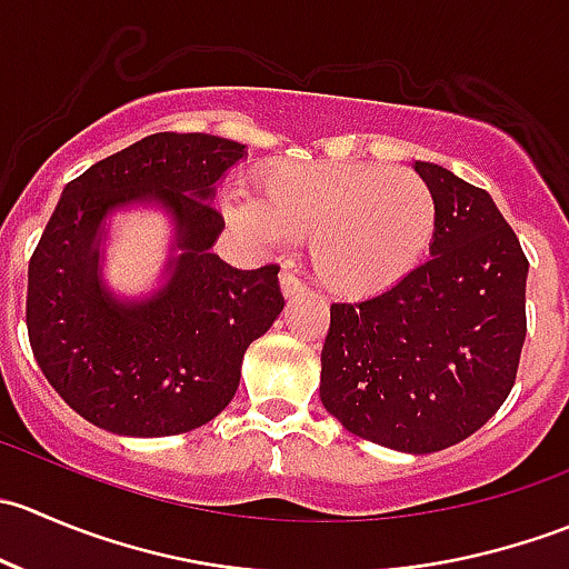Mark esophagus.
Segmentation results:
<instances>
[{
	"label": "esophagus",
	"mask_w": 569,
	"mask_h": 569,
	"mask_svg": "<svg viewBox=\"0 0 569 569\" xmlns=\"http://www.w3.org/2000/svg\"><path fill=\"white\" fill-rule=\"evenodd\" d=\"M302 289H306V283H302V280L297 278L291 269H283V272H280V291H283L286 297L297 295V291H302Z\"/></svg>",
	"instance_id": "1"
}]
</instances>
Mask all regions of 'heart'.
<instances>
[{
    "instance_id": "heart-1",
    "label": "heart",
    "mask_w": 569,
    "mask_h": 569,
    "mask_svg": "<svg viewBox=\"0 0 569 569\" xmlns=\"http://www.w3.org/2000/svg\"><path fill=\"white\" fill-rule=\"evenodd\" d=\"M242 217L263 237L308 239L325 289L369 297L416 269L438 226V203L416 170L386 164H280Z\"/></svg>"
}]
</instances>
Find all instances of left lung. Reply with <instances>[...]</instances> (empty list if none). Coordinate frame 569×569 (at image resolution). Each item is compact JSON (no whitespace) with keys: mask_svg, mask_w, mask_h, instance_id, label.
Wrapping results in <instances>:
<instances>
[{"mask_svg":"<svg viewBox=\"0 0 569 569\" xmlns=\"http://www.w3.org/2000/svg\"><path fill=\"white\" fill-rule=\"evenodd\" d=\"M438 203L432 256L382 295L332 302L319 396L349 432L410 455L470 438L507 401L529 258L490 194L416 162Z\"/></svg>","mask_w":569,"mask_h":569,"instance_id":"left-lung-1","label":"left lung"}]
</instances>
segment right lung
<instances>
[{
    "label": "right lung",
    "instance_id": "obj_1",
    "mask_svg": "<svg viewBox=\"0 0 569 569\" xmlns=\"http://www.w3.org/2000/svg\"><path fill=\"white\" fill-rule=\"evenodd\" d=\"M242 157V142L159 131L62 189L30 258L27 332L51 388L96 427L129 438L203 427L237 393L250 343L283 311L278 263L237 269L209 250L226 226L214 183ZM134 199L174 211L184 252L153 301L123 307L98 286L94 233Z\"/></svg>",
    "mask_w": 569,
    "mask_h": 569
}]
</instances>
